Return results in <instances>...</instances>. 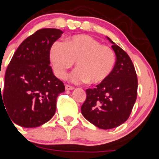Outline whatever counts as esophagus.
I'll use <instances>...</instances> for the list:
<instances>
[{
    "instance_id": "esophagus-1",
    "label": "esophagus",
    "mask_w": 159,
    "mask_h": 159,
    "mask_svg": "<svg viewBox=\"0 0 159 159\" xmlns=\"http://www.w3.org/2000/svg\"><path fill=\"white\" fill-rule=\"evenodd\" d=\"M65 89H66V90H73L74 89V87L70 86V85H68V84H66V86H65Z\"/></svg>"
}]
</instances>
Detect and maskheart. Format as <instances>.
Returning a JSON list of instances; mask_svg holds the SVG:
<instances>
[{
	"label": "heart",
	"instance_id": "b5f03b06",
	"mask_svg": "<svg viewBox=\"0 0 159 159\" xmlns=\"http://www.w3.org/2000/svg\"><path fill=\"white\" fill-rule=\"evenodd\" d=\"M48 54L55 75L60 79L66 78L67 70L76 62L77 69L70 75L75 83L101 84L109 78L115 65L113 50L88 35L66 38L64 44L54 41Z\"/></svg>",
	"mask_w": 159,
	"mask_h": 159
}]
</instances>
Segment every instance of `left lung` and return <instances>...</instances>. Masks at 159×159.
I'll use <instances>...</instances> for the list:
<instances>
[{"instance_id":"8db88e82","label":"left lung","mask_w":159,"mask_h":159,"mask_svg":"<svg viewBox=\"0 0 159 159\" xmlns=\"http://www.w3.org/2000/svg\"><path fill=\"white\" fill-rule=\"evenodd\" d=\"M116 56L113 71L104 82L86 90L81 114L95 126L111 129L121 125L129 117L137 96V76L131 59L107 37Z\"/></svg>"}]
</instances>
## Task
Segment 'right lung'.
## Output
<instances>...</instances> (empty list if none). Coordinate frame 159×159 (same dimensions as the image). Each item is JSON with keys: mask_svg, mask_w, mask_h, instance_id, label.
Segmentation results:
<instances>
[{"mask_svg": "<svg viewBox=\"0 0 159 159\" xmlns=\"http://www.w3.org/2000/svg\"><path fill=\"white\" fill-rule=\"evenodd\" d=\"M63 34L59 29L39 30L25 39L13 55L2 91L0 85V103L18 125L40 126L56 113V99L65 86L53 74L48 53L52 44Z\"/></svg>", "mask_w": 159, "mask_h": 159, "instance_id": "1", "label": "right lung"}]
</instances>
